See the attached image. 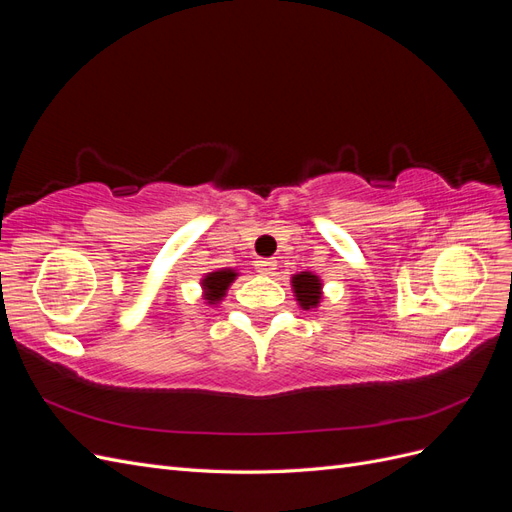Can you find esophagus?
<instances>
[{
    "mask_svg": "<svg viewBox=\"0 0 512 512\" xmlns=\"http://www.w3.org/2000/svg\"><path fill=\"white\" fill-rule=\"evenodd\" d=\"M256 269L262 275H273V271L277 269V262L273 258H260L256 260Z\"/></svg>",
    "mask_w": 512,
    "mask_h": 512,
    "instance_id": "obj_1",
    "label": "esophagus"
}]
</instances>
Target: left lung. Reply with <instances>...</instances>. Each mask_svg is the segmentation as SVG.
Returning a JSON list of instances; mask_svg holds the SVG:
<instances>
[{
    "label": "left lung",
    "mask_w": 512,
    "mask_h": 512,
    "mask_svg": "<svg viewBox=\"0 0 512 512\" xmlns=\"http://www.w3.org/2000/svg\"><path fill=\"white\" fill-rule=\"evenodd\" d=\"M292 286H294V292H297V301L305 309L318 305V301H320V282H318L316 275L301 273V275L294 277Z\"/></svg>",
    "instance_id": "1"
}]
</instances>
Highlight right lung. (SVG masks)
Here are the masks:
<instances>
[{
	"instance_id": "right-lung-1",
	"label": "right lung",
	"mask_w": 512,
	"mask_h": 512,
	"mask_svg": "<svg viewBox=\"0 0 512 512\" xmlns=\"http://www.w3.org/2000/svg\"><path fill=\"white\" fill-rule=\"evenodd\" d=\"M235 280V271H215V273H209L207 280L203 282L205 284V299H209V303L218 301L224 297V292L228 288V284Z\"/></svg>"
}]
</instances>
